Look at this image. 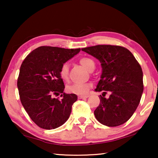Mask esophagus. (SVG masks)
Wrapping results in <instances>:
<instances>
[{"mask_svg": "<svg viewBox=\"0 0 158 158\" xmlns=\"http://www.w3.org/2000/svg\"><path fill=\"white\" fill-rule=\"evenodd\" d=\"M88 97V96H87V95H86V96H79L78 98L79 99H83V98H87Z\"/></svg>", "mask_w": 158, "mask_h": 158, "instance_id": "1", "label": "esophagus"}]
</instances>
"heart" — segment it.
<instances>
[{
  "label": "heart",
  "mask_w": 158,
  "mask_h": 158,
  "mask_svg": "<svg viewBox=\"0 0 158 158\" xmlns=\"http://www.w3.org/2000/svg\"><path fill=\"white\" fill-rule=\"evenodd\" d=\"M79 62L81 65L85 68L88 71H91L95 68V62L94 60L88 57H82ZM59 75L62 81H68L69 79V64L65 62L62 64L59 70ZM90 88V83H74L68 85L66 87V90L70 94L76 95H85L88 93Z\"/></svg>",
  "instance_id": "obj_1"
}]
</instances>
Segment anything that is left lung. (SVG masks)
<instances>
[{
	"instance_id": "8db88e82",
	"label": "left lung",
	"mask_w": 158,
	"mask_h": 158,
	"mask_svg": "<svg viewBox=\"0 0 158 158\" xmlns=\"http://www.w3.org/2000/svg\"><path fill=\"white\" fill-rule=\"evenodd\" d=\"M101 62L102 73L96 92L100 104L94 111L96 119L107 127L127 122L136 111L143 93L141 66L128 49L114 45H96L82 49ZM107 92L109 99L104 96Z\"/></svg>"
}]
</instances>
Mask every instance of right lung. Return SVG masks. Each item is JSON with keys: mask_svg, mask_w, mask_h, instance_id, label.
<instances>
[{"mask_svg": "<svg viewBox=\"0 0 158 158\" xmlns=\"http://www.w3.org/2000/svg\"><path fill=\"white\" fill-rule=\"evenodd\" d=\"M80 51V48L42 46L30 52L21 64L17 81L21 102L40 128L56 129L70 117L77 96L64 93V85L59 70ZM60 94L61 99L53 98V94Z\"/></svg>", "mask_w": 158, "mask_h": 158, "instance_id": "add662e5", "label": "right lung"}]
</instances>
